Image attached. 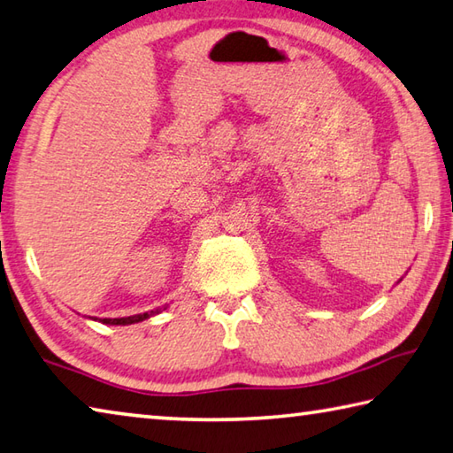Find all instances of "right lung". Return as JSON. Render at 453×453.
<instances>
[{
	"mask_svg": "<svg viewBox=\"0 0 453 453\" xmlns=\"http://www.w3.org/2000/svg\"><path fill=\"white\" fill-rule=\"evenodd\" d=\"M156 312H160V309L150 311V312H142V315H133V317H122V319H101L103 325H133V323H141L144 319H150Z\"/></svg>",
	"mask_w": 453,
	"mask_h": 453,
	"instance_id": "1",
	"label": "right lung"
}]
</instances>
